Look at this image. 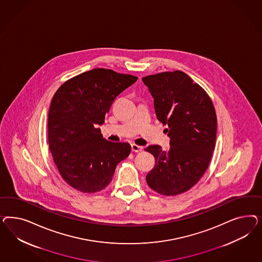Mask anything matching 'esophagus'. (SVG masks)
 <instances>
[{
	"mask_svg": "<svg viewBox=\"0 0 262 262\" xmlns=\"http://www.w3.org/2000/svg\"><path fill=\"white\" fill-rule=\"evenodd\" d=\"M132 151H135V152H139V151H143L142 146H138L136 144H132Z\"/></svg>",
	"mask_w": 262,
	"mask_h": 262,
	"instance_id": "esophagus-1",
	"label": "esophagus"
}]
</instances>
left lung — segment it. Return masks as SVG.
I'll return each mask as SVG.
<instances>
[{
    "mask_svg": "<svg viewBox=\"0 0 262 262\" xmlns=\"http://www.w3.org/2000/svg\"><path fill=\"white\" fill-rule=\"evenodd\" d=\"M154 98L158 119L167 125L170 148L145 150L156 165L146 176L152 190L174 196L189 190L205 174L214 151L217 119L206 91L182 71L163 72L142 78Z\"/></svg>",
    "mask_w": 262,
    "mask_h": 262,
    "instance_id": "1",
    "label": "left lung"
}]
</instances>
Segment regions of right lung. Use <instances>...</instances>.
I'll list each match as a JSON object with an SVG mask.
<instances>
[{"label":"right lung","mask_w":262,"mask_h":262,"mask_svg":"<svg viewBox=\"0 0 262 262\" xmlns=\"http://www.w3.org/2000/svg\"><path fill=\"white\" fill-rule=\"evenodd\" d=\"M137 80L132 75L97 68L65 81L57 89L48 116L49 147L64 181L77 190L106 187L130 145L105 140L104 123L115 98Z\"/></svg>","instance_id":"1"}]
</instances>
